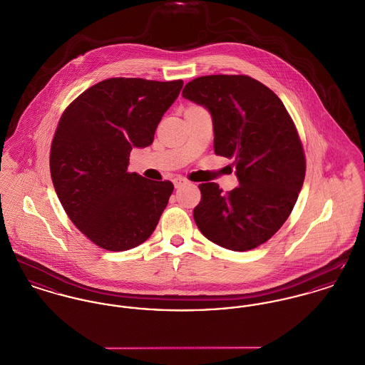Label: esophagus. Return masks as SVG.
I'll return each instance as SVG.
<instances>
[{
    "instance_id": "obj_1",
    "label": "esophagus",
    "mask_w": 365,
    "mask_h": 365,
    "mask_svg": "<svg viewBox=\"0 0 365 365\" xmlns=\"http://www.w3.org/2000/svg\"><path fill=\"white\" fill-rule=\"evenodd\" d=\"M183 185H186V180H185L183 178H175V179H173V186H175V189H179V187H182Z\"/></svg>"
}]
</instances>
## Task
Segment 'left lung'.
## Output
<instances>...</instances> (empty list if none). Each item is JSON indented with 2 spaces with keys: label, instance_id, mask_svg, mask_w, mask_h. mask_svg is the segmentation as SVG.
<instances>
[{
  "label": "left lung",
  "instance_id": "left-lung-1",
  "mask_svg": "<svg viewBox=\"0 0 365 365\" xmlns=\"http://www.w3.org/2000/svg\"><path fill=\"white\" fill-rule=\"evenodd\" d=\"M182 96L212 118L214 151L235 160L239 186L224 195L201 183L193 217L212 243L247 252L271 239L290 215L306 175L297 130L281 98L245 75L201 76Z\"/></svg>",
  "mask_w": 365,
  "mask_h": 365
}]
</instances>
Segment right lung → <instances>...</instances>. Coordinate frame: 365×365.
Here are the masks:
<instances>
[{
	"label": "right lung",
	"mask_w": 365,
	"mask_h": 365,
	"mask_svg": "<svg viewBox=\"0 0 365 365\" xmlns=\"http://www.w3.org/2000/svg\"><path fill=\"white\" fill-rule=\"evenodd\" d=\"M183 82L113 78L91 86L62 113L51 145L56 196L75 226L110 252L144 243L173 185L129 173V155L148 147Z\"/></svg>",
	"instance_id": "obj_1"
}]
</instances>
